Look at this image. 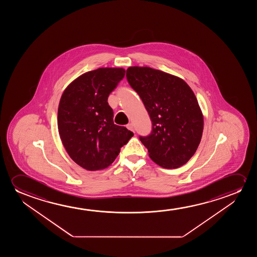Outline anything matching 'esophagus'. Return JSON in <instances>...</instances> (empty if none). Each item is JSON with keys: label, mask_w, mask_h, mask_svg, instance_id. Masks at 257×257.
Returning a JSON list of instances; mask_svg holds the SVG:
<instances>
[{"label": "esophagus", "mask_w": 257, "mask_h": 257, "mask_svg": "<svg viewBox=\"0 0 257 257\" xmlns=\"http://www.w3.org/2000/svg\"><path fill=\"white\" fill-rule=\"evenodd\" d=\"M127 129L128 130L132 131V132H134V124L133 123H128L126 125Z\"/></svg>", "instance_id": "1"}]
</instances>
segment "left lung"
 Masks as SVG:
<instances>
[{"mask_svg":"<svg viewBox=\"0 0 257 257\" xmlns=\"http://www.w3.org/2000/svg\"><path fill=\"white\" fill-rule=\"evenodd\" d=\"M127 81L150 116L153 131L140 137L153 162L177 169L189 162L200 144L204 116L197 97L182 78L149 67H130Z\"/></svg>","mask_w":257,"mask_h":257,"instance_id":"left-lung-1","label":"left lung"}]
</instances>
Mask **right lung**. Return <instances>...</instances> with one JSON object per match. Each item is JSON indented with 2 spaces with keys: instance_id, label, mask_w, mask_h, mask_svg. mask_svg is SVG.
Returning a JSON list of instances; mask_svg holds the SVG:
<instances>
[{
  "instance_id": "right-lung-1",
  "label": "right lung",
  "mask_w": 257,
  "mask_h": 257,
  "mask_svg": "<svg viewBox=\"0 0 257 257\" xmlns=\"http://www.w3.org/2000/svg\"><path fill=\"white\" fill-rule=\"evenodd\" d=\"M125 74L122 67H100L74 79L58 108V130L70 158L88 171L107 169L134 134L113 122L108 97Z\"/></svg>"
}]
</instances>
